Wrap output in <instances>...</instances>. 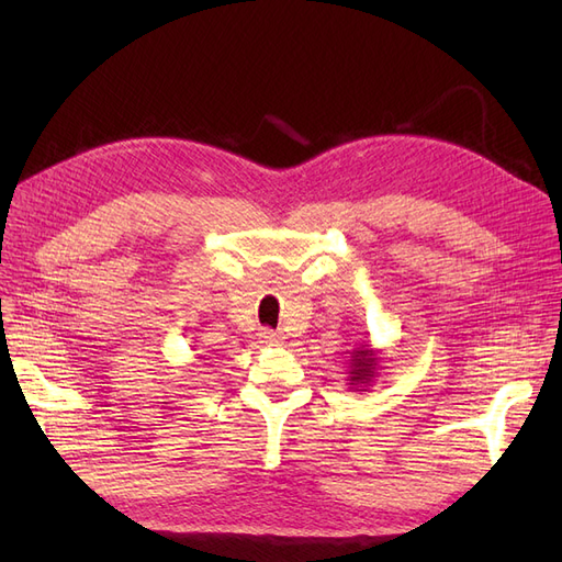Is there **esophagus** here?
I'll return each instance as SVG.
<instances>
[{"label": "esophagus", "mask_w": 562, "mask_h": 562, "mask_svg": "<svg viewBox=\"0 0 562 562\" xmlns=\"http://www.w3.org/2000/svg\"><path fill=\"white\" fill-rule=\"evenodd\" d=\"M259 341H261L263 346H280V344H282V335L276 333V330H271V328H263V330L259 333Z\"/></svg>", "instance_id": "1"}]
</instances>
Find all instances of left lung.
Segmentation results:
<instances>
[{
    "label": "left lung",
    "instance_id": "8db88e82",
    "mask_svg": "<svg viewBox=\"0 0 562 562\" xmlns=\"http://www.w3.org/2000/svg\"><path fill=\"white\" fill-rule=\"evenodd\" d=\"M380 371V350L371 348V344H362L360 348L350 350L348 360V390L350 392H369L373 380Z\"/></svg>",
    "mask_w": 562,
    "mask_h": 562
}]
</instances>
